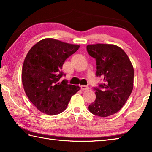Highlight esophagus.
Segmentation results:
<instances>
[{
  "mask_svg": "<svg viewBox=\"0 0 152 152\" xmlns=\"http://www.w3.org/2000/svg\"><path fill=\"white\" fill-rule=\"evenodd\" d=\"M80 88L82 91H85V90L88 89V86H87L86 85H80Z\"/></svg>",
  "mask_w": 152,
  "mask_h": 152,
  "instance_id": "obj_1",
  "label": "esophagus"
}]
</instances>
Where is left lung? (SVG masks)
<instances>
[{
	"mask_svg": "<svg viewBox=\"0 0 152 152\" xmlns=\"http://www.w3.org/2000/svg\"><path fill=\"white\" fill-rule=\"evenodd\" d=\"M86 49L96 60V76L103 79V83L94 88L96 99L88 109L97 116L109 117L121 109L132 93L133 67L126 53L117 45L96 43L88 45Z\"/></svg>",
	"mask_w": 152,
	"mask_h": 152,
	"instance_id": "8db88e82",
	"label": "left lung"
}]
</instances>
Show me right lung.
<instances>
[{"label":"right lung","instance_id":"obj_1","mask_svg":"<svg viewBox=\"0 0 152 152\" xmlns=\"http://www.w3.org/2000/svg\"><path fill=\"white\" fill-rule=\"evenodd\" d=\"M79 48L46 38L28 51L22 68L23 86L28 99L39 111L48 115L60 114L80 90L66 80L60 82L65 75L61 70L64 61Z\"/></svg>","mask_w":152,"mask_h":152}]
</instances>
